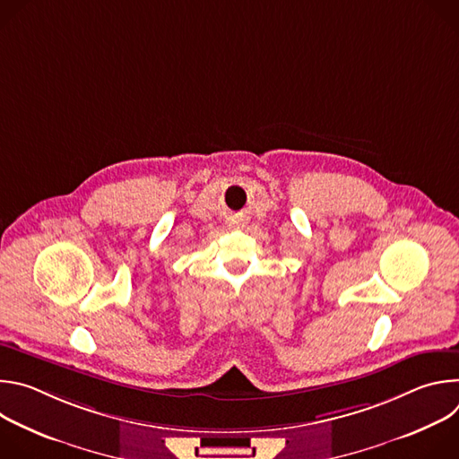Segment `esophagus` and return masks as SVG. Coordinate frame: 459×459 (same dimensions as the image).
<instances>
[{
  "label": "esophagus",
  "instance_id": "34e87169",
  "mask_svg": "<svg viewBox=\"0 0 459 459\" xmlns=\"http://www.w3.org/2000/svg\"><path fill=\"white\" fill-rule=\"evenodd\" d=\"M243 223H245L243 220H236V221H232V225H234V227H238V229H239V227H243Z\"/></svg>",
  "mask_w": 459,
  "mask_h": 459
}]
</instances>
